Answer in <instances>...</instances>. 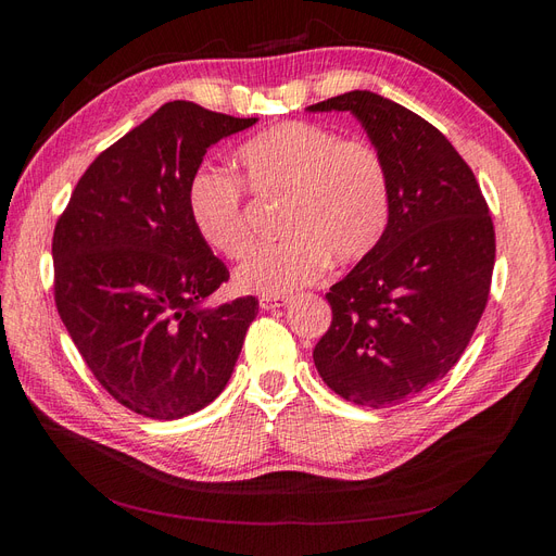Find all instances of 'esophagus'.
Here are the masks:
<instances>
[{"instance_id": "esophagus-1", "label": "esophagus", "mask_w": 556, "mask_h": 556, "mask_svg": "<svg viewBox=\"0 0 556 556\" xmlns=\"http://www.w3.org/2000/svg\"><path fill=\"white\" fill-rule=\"evenodd\" d=\"M285 304H290V296H276V294H262L260 296V308L262 311H274Z\"/></svg>"}]
</instances>
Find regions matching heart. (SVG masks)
Here are the masks:
<instances>
[{"mask_svg":"<svg viewBox=\"0 0 556 556\" xmlns=\"http://www.w3.org/2000/svg\"><path fill=\"white\" fill-rule=\"evenodd\" d=\"M248 188L288 199L282 243L252 252L239 266L245 292L290 294L323 278L329 260L352 264L382 241L392 217V180L380 150L308 121H288L250 137L237 150ZM241 178L201 164L188 180V211L199 239L215 255L241 260L252 245Z\"/></svg>","mask_w":556,"mask_h":556,"instance_id":"obj_1","label":"heart"}]
</instances>
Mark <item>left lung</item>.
<instances>
[{"label": "left lung", "instance_id": "obj_1", "mask_svg": "<svg viewBox=\"0 0 556 556\" xmlns=\"http://www.w3.org/2000/svg\"><path fill=\"white\" fill-rule=\"evenodd\" d=\"M308 111H350L380 150L392 217L378 248L331 285L317 374L345 401L387 408L459 362L490 299L494 223L464 157L425 117L352 90Z\"/></svg>", "mask_w": 556, "mask_h": 556}]
</instances>
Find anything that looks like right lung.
<instances>
[{
	"label": "right lung",
	"instance_id": "add662e5",
	"mask_svg": "<svg viewBox=\"0 0 556 556\" xmlns=\"http://www.w3.org/2000/svg\"><path fill=\"white\" fill-rule=\"evenodd\" d=\"M255 123L192 102L160 106L88 166L55 225L62 323L99 384L143 417L208 406L260 311L255 296L199 306L229 271L188 211L206 150Z\"/></svg>",
	"mask_w": 556,
	"mask_h": 556
}]
</instances>
